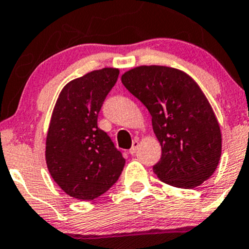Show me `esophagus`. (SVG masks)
<instances>
[{"label": "esophagus", "instance_id": "esophagus-1", "mask_svg": "<svg viewBox=\"0 0 249 249\" xmlns=\"http://www.w3.org/2000/svg\"><path fill=\"white\" fill-rule=\"evenodd\" d=\"M138 146H139V142H138V140H134V142H133L132 147H130V150H129L130 155H135V153H137Z\"/></svg>", "mask_w": 249, "mask_h": 249}]
</instances>
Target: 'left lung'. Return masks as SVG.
<instances>
[{
  "instance_id": "8db88e82",
  "label": "left lung",
  "mask_w": 249,
  "mask_h": 249,
  "mask_svg": "<svg viewBox=\"0 0 249 249\" xmlns=\"http://www.w3.org/2000/svg\"><path fill=\"white\" fill-rule=\"evenodd\" d=\"M125 89L147 107L162 146L153 165L160 181L194 188L210 178L222 153L219 124L196 81L178 69L142 66L125 71Z\"/></svg>"
}]
</instances>
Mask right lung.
<instances>
[{
  "instance_id": "add662e5",
  "label": "right lung",
  "mask_w": 249,
  "mask_h": 249,
  "mask_svg": "<svg viewBox=\"0 0 249 249\" xmlns=\"http://www.w3.org/2000/svg\"><path fill=\"white\" fill-rule=\"evenodd\" d=\"M119 74V69L103 68L71 81L53 107L45 148L47 165L53 181L75 199L98 198L124 170L122 153L97 124Z\"/></svg>"
}]
</instances>
